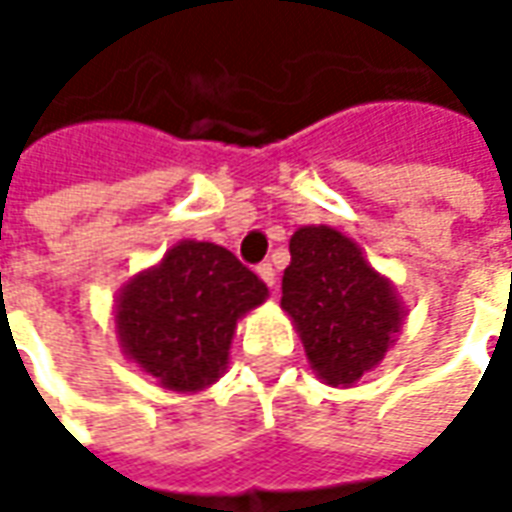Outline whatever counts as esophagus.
<instances>
[{
	"instance_id": "1",
	"label": "esophagus",
	"mask_w": 512,
	"mask_h": 512,
	"mask_svg": "<svg viewBox=\"0 0 512 512\" xmlns=\"http://www.w3.org/2000/svg\"><path fill=\"white\" fill-rule=\"evenodd\" d=\"M256 273H259V279L273 290V285H276V270H273V265H270V262H262V265L256 267Z\"/></svg>"
}]
</instances>
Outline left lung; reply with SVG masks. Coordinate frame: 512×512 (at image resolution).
Instances as JSON below:
<instances>
[{
    "mask_svg": "<svg viewBox=\"0 0 512 512\" xmlns=\"http://www.w3.org/2000/svg\"><path fill=\"white\" fill-rule=\"evenodd\" d=\"M282 310L299 330L313 373L330 387H353L382 362L404 319L390 279L370 267L353 239L327 225L293 233Z\"/></svg>",
    "mask_w": 512,
    "mask_h": 512,
    "instance_id": "left-lung-1",
    "label": "left lung"
}]
</instances>
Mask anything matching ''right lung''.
Here are the masks:
<instances>
[{"instance_id":"right-lung-1","label":"right lung","mask_w":512,"mask_h":512,"mask_svg":"<svg viewBox=\"0 0 512 512\" xmlns=\"http://www.w3.org/2000/svg\"><path fill=\"white\" fill-rule=\"evenodd\" d=\"M267 285L227 247L182 239L116 296L122 353L176 393H196L227 367L236 322Z\"/></svg>"}]
</instances>
